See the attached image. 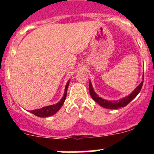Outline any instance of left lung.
<instances>
[{
    "mask_svg": "<svg viewBox=\"0 0 154 154\" xmlns=\"http://www.w3.org/2000/svg\"><path fill=\"white\" fill-rule=\"evenodd\" d=\"M142 85H143V81H142L139 86L136 87V89H135L134 91L130 94V95L125 97V98L122 99V100H116H116H113V101H109V100H104V99L99 97V96L94 92V90H93L91 82H89V93L91 98H92L94 101L97 102L100 106L104 107V108H106V109H119L120 108V107H125V106H127V105L132 100H133V99L137 96V94H139V91H141Z\"/></svg>",
    "mask_w": 154,
    "mask_h": 154,
    "instance_id": "1",
    "label": "left lung"
}]
</instances>
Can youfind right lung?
Instances as JSON below:
<instances>
[{
  "mask_svg": "<svg viewBox=\"0 0 154 154\" xmlns=\"http://www.w3.org/2000/svg\"><path fill=\"white\" fill-rule=\"evenodd\" d=\"M69 82H70V80H68V82L66 86L64 96H63V98L61 99V100H60L59 103H57V104L51 105V106L42 107V108L38 109L31 110L30 112L32 113L33 115H35V116H38V117H41V118H46V117H48V116H53V115L55 114V113L57 112L58 111L60 108H61V106H63V104L64 103L65 100H66Z\"/></svg>",
  "mask_w": 154,
  "mask_h": 154,
  "instance_id": "right-lung-1",
  "label": "right lung"
}]
</instances>
